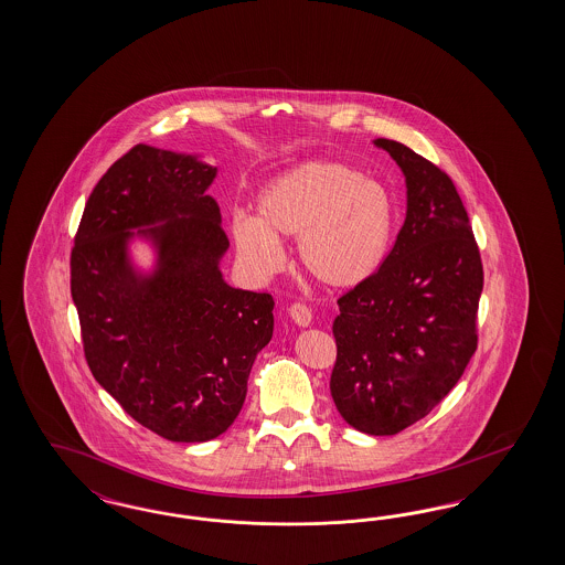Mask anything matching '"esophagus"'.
<instances>
[{"label": "esophagus", "mask_w": 565, "mask_h": 565, "mask_svg": "<svg viewBox=\"0 0 565 565\" xmlns=\"http://www.w3.org/2000/svg\"><path fill=\"white\" fill-rule=\"evenodd\" d=\"M288 312H290V319L296 323V326L308 327L310 326V321H312V312H310V308H308L307 305H302V302L291 305Z\"/></svg>", "instance_id": "obj_1"}]
</instances>
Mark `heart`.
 Masks as SVG:
<instances>
[{
  "label": "heart",
  "mask_w": 565,
  "mask_h": 565,
  "mask_svg": "<svg viewBox=\"0 0 565 565\" xmlns=\"http://www.w3.org/2000/svg\"><path fill=\"white\" fill-rule=\"evenodd\" d=\"M390 190L340 161H308L275 178L257 199V220L236 217L242 260L260 275L281 267V239L296 238L305 274L326 288H354L376 271L394 236Z\"/></svg>",
  "instance_id": "obj_1"
}]
</instances>
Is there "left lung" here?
Returning <instances> with one entry per match:
<instances>
[{"label": "left lung", "instance_id": "1", "mask_svg": "<svg viewBox=\"0 0 565 565\" xmlns=\"http://www.w3.org/2000/svg\"><path fill=\"white\" fill-rule=\"evenodd\" d=\"M375 145L406 175V222L375 274L338 300L329 387L350 427L395 435L456 387L477 352L482 263L451 178L402 142Z\"/></svg>", "mask_w": 565, "mask_h": 565}]
</instances>
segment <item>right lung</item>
Here are the masks:
<instances>
[{
	"label": "right lung",
	"mask_w": 565,
	"mask_h": 565,
	"mask_svg": "<svg viewBox=\"0 0 565 565\" xmlns=\"http://www.w3.org/2000/svg\"><path fill=\"white\" fill-rule=\"evenodd\" d=\"M215 173L192 154L132 147L90 192L70 257L90 373L138 425L178 444L236 420L274 335L271 294L223 281L230 239L206 194ZM132 228L154 242L151 276L127 257Z\"/></svg>",
	"instance_id": "right-lung-1"
}]
</instances>
